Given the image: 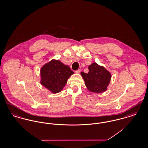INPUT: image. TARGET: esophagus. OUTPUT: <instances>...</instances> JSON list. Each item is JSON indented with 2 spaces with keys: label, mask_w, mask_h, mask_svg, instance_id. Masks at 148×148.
Here are the masks:
<instances>
[{
  "label": "esophagus",
  "mask_w": 148,
  "mask_h": 148,
  "mask_svg": "<svg viewBox=\"0 0 148 148\" xmlns=\"http://www.w3.org/2000/svg\"><path fill=\"white\" fill-rule=\"evenodd\" d=\"M75 73L79 74V73H80V69H78L77 71H75Z\"/></svg>",
  "instance_id": "obj_1"
}]
</instances>
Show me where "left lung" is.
Segmentation results:
<instances>
[{
    "instance_id": "obj_1",
    "label": "left lung",
    "mask_w": 148,
    "mask_h": 148,
    "mask_svg": "<svg viewBox=\"0 0 148 148\" xmlns=\"http://www.w3.org/2000/svg\"><path fill=\"white\" fill-rule=\"evenodd\" d=\"M88 73L81 72L85 84L90 92L101 93L106 90L111 80V74L103 66L93 63L88 67Z\"/></svg>"
}]
</instances>
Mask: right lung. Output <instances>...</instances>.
<instances>
[{
  "label": "right lung",
  "instance_id": "add662e5",
  "mask_svg": "<svg viewBox=\"0 0 148 148\" xmlns=\"http://www.w3.org/2000/svg\"><path fill=\"white\" fill-rule=\"evenodd\" d=\"M74 72L58 60H51L40 70V83L53 93L61 92Z\"/></svg>",
  "mask_w": 148,
  "mask_h": 148
}]
</instances>
